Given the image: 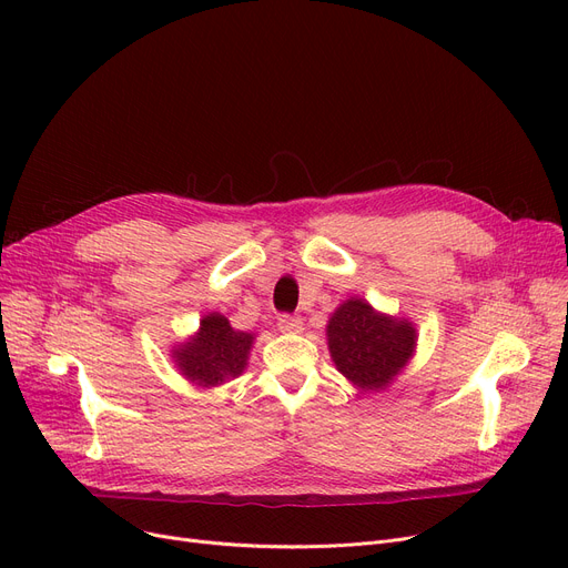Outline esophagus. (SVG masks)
I'll return each instance as SVG.
<instances>
[{"label": "esophagus", "instance_id": "obj_1", "mask_svg": "<svg viewBox=\"0 0 568 568\" xmlns=\"http://www.w3.org/2000/svg\"><path fill=\"white\" fill-rule=\"evenodd\" d=\"M302 326H304V322H302V317H300V315L283 313V315L278 317V329H281V332H285V334H300V332H302Z\"/></svg>", "mask_w": 568, "mask_h": 568}]
</instances>
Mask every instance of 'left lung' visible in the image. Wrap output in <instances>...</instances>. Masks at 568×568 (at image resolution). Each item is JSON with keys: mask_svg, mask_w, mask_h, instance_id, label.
I'll use <instances>...</instances> for the list:
<instances>
[{"mask_svg": "<svg viewBox=\"0 0 568 568\" xmlns=\"http://www.w3.org/2000/svg\"><path fill=\"white\" fill-rule=\"evenodd\" d=\"M326 338L338 371L366 392L384 389L407 364L416 343L409 322L375 313L362 300H347L332 315Z\"/></svg>", "mask_w": 568, "mask_h": 568, "instance_id": "obj_1", "label": "left lung"}]
</instances>
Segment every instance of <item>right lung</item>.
Returning <instances> with one entry per match:
<instances>
[{
	"instance_id": "1",
	"label": "right lung",
	"mask_w": 568,
	"mask_h": 568,
	"mask_svg": "<svg viewBox=\"0 0 568 568\" xmlns=\"http://www.w3.org/2000/svg\"><path fill=\"white\" fill-rule=\"evenodd\" d=\"M251 345L253 334L234 332L227 317L212 313L200 322V334L191 343L174 349V359L191 382L216 386L242 375Z\"/></svg>"
}]
</instances>
